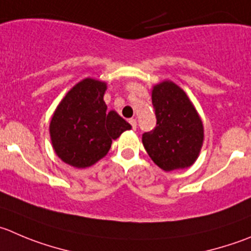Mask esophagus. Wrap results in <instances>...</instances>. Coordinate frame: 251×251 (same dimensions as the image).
<instances>
[{"mask_svg": "<svg viewBox=\"0 0 251 251\" xmlns=\"http://www.w3.org/2000/svg\"><path fill=\"white\" fill-rule=\"evenodd\" d=\"M129 123H130V126H132L133 129H135V128H137V119L130 118V119H129Z\"/></svg>", "mask_w": 251, "mask_h": 251, "instance_id": "esophagus-1", "label": "esophagus"}]
</instances>
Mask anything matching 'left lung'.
Wrapping results in <instances>:
<instances>
[{
    "mask_svg": "<svg viewBox=\"0 0 251 251\" xmlns=\"http://www.w3.org/2000/svg\"><path fill=\"white\" fill-rule=\"evenodd\" d=\"M152 106L156 126L143 134V145L151 160L165 171L188 168L203 143V126L185 92L171 81L154 86Z\"/></svg>",
    "mask_w": 251,
    "mask_h": 251,
    "instance_id": "obj_1",
    "label": "left lung"
}]
</instances>
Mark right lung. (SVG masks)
Wrapping results in <instances>:
<instances>
[{
  "label": "right lung",
  "mask_w": 251,
  "mask_h": 251,
  "mask_svg": "<svg viewBox=\"0 0 251 251\" xmlns=\"http://www.w3.org/2000/svg\"><path fill=\"white\" fill-rule=\"evenodd\" d=\"M106 83L85 78L74 86L50 122L52 148L64 163L77 169L94 165L111 149L130 124L117 112L107 111Z\"/></svg>",
  "instance_id": "add662e5"
}]
</instances>
